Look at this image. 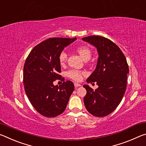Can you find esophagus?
<instances>
[{"label": "esophagus", "instance_id": "obj_1", "mask_svg": "<svg viewBox=\"0 0 146 146\" xmlns=\"http://www.w3.org/2000/svg\"><path fill=\"white\" fill-rule=\"evenodd\" d=\"M74 85H75V88H78V87H80V86H81V84H78V83H75L74 84Z\"/></svg>", "mask_w": 146, "mask_h": 146}]
</instances>
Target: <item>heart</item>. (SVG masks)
Segmentation results:
<instances>
[{"label":"heart","mask_w":146,"mask_h":146,"mask_svg":"<svg viewBox=\"0 0 146 146\" xmlns=\"http://www.w3.org/2000/svg\"><path fill=\"white\" fill-rule=\"evenodd\" d=\"M76 51L80 55V56L82 57L84 60L86 59H90L91 55V49L88 48V46H78L76 48ZM68 58V55L66 51H62L59 54L58 56V60L59 63L60 65H64L65 63L67 61ZM83 73L81 72L80 71L77 70H70L67 73V75L69 77L73 79L74 80L76 81H80L81 80L82 77Z\"/></svg>","instance_id":"1"}]
</instances>
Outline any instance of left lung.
I'll use <instances>...</instances> for the list:
<instances>
[{
  "mask_svg": "<svg viewBox=\"0 0 146 146\" xmlns=\"http://www.w3.org/2000/svg\"><path fill=\"white\" fill-rule=\"evenodd\" d=\"M82 40L97 48L98 58L97 67L87 79V82H97L93 90L84 85L87 93L84 102L88 111L95 117H106L119 105L126 90L129 67L126 58L117 45L101 36H89Z\"/></svg>",
  "mask_w": 146,
  "mask_h": 146,
  "instance_id": "8db88e82",
  "label": "left lung"
}]
</instances>
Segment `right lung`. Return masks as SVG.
I'll list each match as a JSON object with an SVG mask.
<instances>
[{
	"label": "right lung",
	"instance_id": "1",
	"mask_svg": "<svg viewBox=\"0 0 146 146\" xmlns=\"http://www.w3.org/2000/svg\"><path fill=\"white\" fill-rule=\"evenodd\" d=\"M76 38H50L32 49L24 66V90L32 106L46 117H55L66 110L74 91V84L65 82L61 72L58 56L65 47ZM56 79L63 80V84L54 86Z\"/></svg>",
	"mask_w": 146,
	"mask_h": 146
}]
</instances>
